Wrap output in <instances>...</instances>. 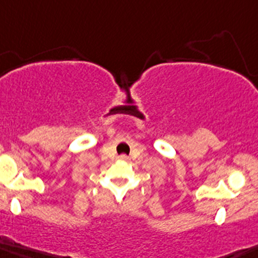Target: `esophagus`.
<instances>
[{
    "mask_svg": "<svg viewBox=\"0 0 258 258\" xmlns=\"http://www.w3.org/2000/svg\"><path fill=\"white\" fill-rule=\"evenodd\" d=\"M119 159H120V160H125V161L129 160V158L125 155V154H121V155L119 156Z\"/></svg>",
    "mask_w": 258,
    "mask_h": 258,
    "instance_id": "esophagus-1",
    "label": "esophagus"
}]
</instances>
